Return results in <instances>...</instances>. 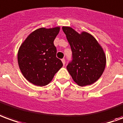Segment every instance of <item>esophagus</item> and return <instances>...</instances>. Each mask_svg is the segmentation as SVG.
<instances>
[{
    "label": "esophagus",
    "mask_w": 123,
    "mask_h": 123,
    "mask_svg": "<svg viewBox=\"0 0 123 123\" xmlns=\"http://www.w3.org/2000/svg\"><path fill=\"white\" fill-rule=\"evenodd\" d=\"M62 63H63V66H65V64H66V60H65V59H62Z\"/></svg>",
    "instance_id": "esophagus-1"
}]
</instances>
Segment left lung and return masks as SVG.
<instances>
[{"label":"left lung","mask_w":123,"mask_h":123,"mask_svg":"<svg viewBox=\"0 0 123 123\" xmlns=\"http://www.w3.org/2000/svg\"><path fill=\"white\" fill-rule=\"evenodd\" d=\"M71 47L72 60L67 69L80 86L91 85L99 80L104 71L106 57L96 39L87 32L77 33L70 27H62Z\"/></svg>","instance_id":"obj_1"}]
</instances>
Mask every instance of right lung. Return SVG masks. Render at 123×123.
Segmentation results:
<instances>
[{"instance_id":"add662e5","label":"right lung","mask_w":123,"mask_h":123,"mask_svg":"<svg viewBox=\"0 0 123 123\" xmlns=\"http://www.w3.org/2000/svg\"><path fill=\"white\" fill-rule=\"evenodd\" d=\"M60 27L41 28L30 34L19 48L18 62L24 77L37 86L48 85L63 63L56 57L54 41Z\"/></svg>"}]
</instances>
